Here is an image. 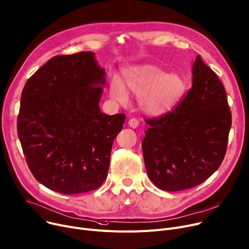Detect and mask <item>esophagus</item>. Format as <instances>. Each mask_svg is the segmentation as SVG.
<instances>
[{
  "label": "esophagus",
  "mask_w": 249,
  "mask_h": 249,
  "mask_svg": "<svg viewBox=\"0 0 249 249\" xmlns=\"http://www.w3.org/2000/svg\"><path fill=\"white\" fill-rule=\"evenodd\" d=\"M128 125L131 127V128H137L139 126V121L135 118H131L129 121H128Z\"/></svg>",
  "instance_id": "obj_1"
}]
</instances>
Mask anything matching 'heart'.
Listing matches in <instances>:
<instances>
[{"mask_svg":"<svg viewBox=\"0 0 249 249\" xmlns=\"http://www.w3.org/2000/svg\"><path fill=\"white\" fill-rule=\"evenodd\" d=\"M123 76V82L117 77L112 79V98L120 103H127V89L139 99L140 109L154 117L169 113L186 90V83L180 75L166 74L154 65H141L125 69Z\"/></svg>","mask_w":249,"mask_h":249,"instance_id":"heart-1","label":"heart"}]
</instances>
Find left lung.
Returning <instances> with one entry per match:
<instances>
[{
  "mask_svg": "<svg viewBox=\"0 0 249 249\" xmlns=\"http://www.w3.org/2000/svg\"><path fill=\"white\" fill-rule=\"evenodd\" d=\"M142 151L148 177L164 191L199 185L222 163L231 112L221 81L200 55L192 68V87L172 112L146 119Z\"/></svg>",
  "mask_w": 249,
  "mask_h": 249,
  "instance_id": "1",
  "label": "left lung"
}]
</instances>
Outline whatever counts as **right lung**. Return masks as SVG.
<instances>
[{
  "mask_svg": "<svg viewBox=\"0 0 249 249\" xmlns=\"http://www.w3.org/2000/svg\"><path fill=\"white\" fill-rule=\"evenodd\" d=\"M105 84L93 52L53 57L26 82L18 136L32 174L47 188L78 194L105 181L126 118L101 112Z\"/></svg>",
  "mask_w": 249,
  "mask_h": 249,
  "instance_id": "add662e5",
  "label": "right lung"
}]
</instances>
